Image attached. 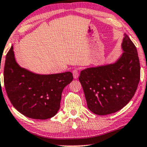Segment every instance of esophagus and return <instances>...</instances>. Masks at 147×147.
Instances as JSON below:
<instances>
[{
  "instance_id": "obj_1",
  "label": "esophagus",
  "mask_w": 147,
  "mask_h": 147,
  "mask_svg": "<svg viewBox=\"0 0 147 147\" xmlns=\"http://www.w3.org/2000/svg\"><path fill=\"white\" fill-rule=\"evenodd\" d=\"M72 75H73V77L75 79H77L79 75V70H78L77 68H75V70H73V71H72Z\"/></svg>"
}]
</instances>
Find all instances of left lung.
<instances>
[{
    "instance_id": "8db88e82",
    "label": "left lung",
    "mask_w": 147,
    "mask_h": 147,
    "mask_svg": "<svg viewBox=\"0 0 147 147\" xmlns=\"http://www.w3.org/2000/svg\"><path fill=\"white\" fill-rule=\"evenodd\" d=\"M124 36L123 53L117 61L87 68L80 74L87 107L95 114L103 116L120 110L137 89L140 77L137 50L128 35Z\"/></svg>"
}]
</instances>
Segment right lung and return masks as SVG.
Instances as JSON below:
<instances>
[{
  "instance_id": "obj_1",
  "label": "right lung",
  "mask_w": 147,
  "mask_h": 147,
  "mask_svg": "<svg viewBox=\"0 0 147 147\" xmlns=\"http://www.w3.org/2000/svg\"><path fill=\"white\" fill-rule=\"evenodd\" d=\"M13 49L12 46L6 56L4 68V83L10 101L27 118H52L60 109L62 91L73 79L72 72L37 74L17 63Z\"/></svg>"
}]
</instances>
